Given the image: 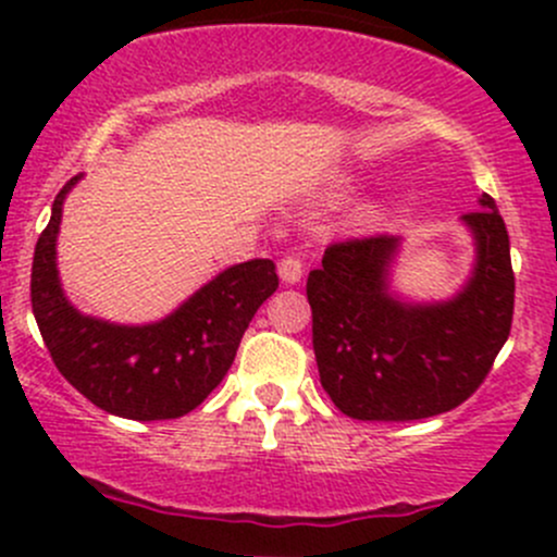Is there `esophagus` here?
<instances>
[{"mask_svg": "<svg viewBox=\"0 0 557 557\" xmlns=\"http://www.w3.org/2000/svg\"><path fill=\"white\" fill-rule=\"evenodd\" d=\"M277 274L285 285H296L301 280V274H305V263H301L296 256H285L280 258Z\"/></svg>", "mask_w": 557, "mask_h": 557, "instance_id": "esophagus-1", "label": "esophagus"}]
</instances>
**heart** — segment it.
<instances>
[{
    "instance_id": "heart-1",
    "label": "heart",
    "mask_w": 557,
    "mask_h": 557,
    "mask_svg": "<svg viewBox=\"0 0 557 557\" xmlns=\"http://www.w3.org/2000/svg\"><path fill=\"white\" fill-rule=\"evenodd\" d=\"M377 212H380V205H377V201H367V205L358 207L356 218H358V221H372V218L377 215Z\"/></svg>"
}]
</instances>
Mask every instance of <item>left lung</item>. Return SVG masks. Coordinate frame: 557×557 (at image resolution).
Wrapping results in <instances>:
<instances>
[{
    "label": "left lung",
    "mask_w": 557,
    "mask_h": 557,
    "mask_svg": "<svg viewBox=\"0 0 557 557\" xmlns=\"http://www.w3.org/2000/svg\"><path fill=\"white\" fill-rule=\"evenodd\" d=\"M460 223L474 263L447 299L396 288L404 239L391 234L331 245L307 277L320 385L347 418H434L463 404L491 372L515 310L509 234L487 194Z\"/></svg>",
    "instance_id": "1"
}]
</instances>
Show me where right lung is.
<instances>
[{
    "mask_svg": "<svg viewBox=\"0 0 557 557\" xmlns=\"http://www.w3.org/2000/svg\"><path fill=\"white\" fill-rule=\"evenodd\" d=\"M72 177L59 190L32 263V312L66 383L104 412L172 420L199 407L232 369L258 307L277 290L269 258L234 263L153 323H115L77 310L59 277L61 215Z\"/></svg>",
    "mask_w": 557,
    "mask_h": 557,
    "instance_id": "1",
    "label": "right lung"
}]
</instances>
